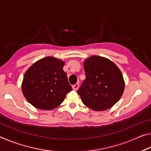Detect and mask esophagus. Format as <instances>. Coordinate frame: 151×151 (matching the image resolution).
<instances>
[{"instance_id": "34e87169", "label": "esophagus", "mask_w": 151, "mask_h": 151, "mask_svg": "<svg viewBox=\"0 0 151 151\" xmlns=\"http://www.w3.org/2000/svg\"><path fill=\"white\" fill-rule=\"evenodd\" d=\"M78 87H79V84L76 83V84H75V85L73 86V89L74 91H77Z\"/></svg>"}]
</instances>
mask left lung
<instances>
[{"mask_svg":"<svg viewBox=\"0 0 151 151\" xmlns=\"http://www.w3.org/2000/svg\"><path fill=\"white\" fill-rule=\"evenodd\" d=\"M83 65L86 79L77 92L83 104L95 111L111 109L124 93L121 71L112 61L100 56H91Z\"/></svg>","mask_w":151,"mask_h":151,"instance_id":"left-lung-1","label":"left lung"}]
</instances>
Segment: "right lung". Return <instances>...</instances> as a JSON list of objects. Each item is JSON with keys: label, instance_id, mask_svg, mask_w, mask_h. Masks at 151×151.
Instances as JSON below:
<instances>
[{"label": "right lung", "instance_id": "add662e5", "mask_svg": "<svg viewBox=\"0 0 151 151\" xmlns=\"http://www.w3.org/2000/svg\"><path fill=\"white\" fill-rule=\"evenodd\" d=\"M65 63L57 58L47 57L37 60L25 72L22 92L35 108L47 111L57 108L72 91L63 68Z\"/></svg>", "mask_w": 151, "mask_h": 151}]
</instances>
